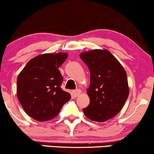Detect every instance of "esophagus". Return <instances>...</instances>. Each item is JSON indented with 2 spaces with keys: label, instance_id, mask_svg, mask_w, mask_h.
<instances>
[{
  "label": "esophagus",
  "instance_id": "34e87169",
  "mask_svg": "<svg viewBox=\"0 0 154 154\" xmlns=\"http://www.w3.org/2000/svg\"><path fill=\"white\" fill-rule=\"evenodd\" d=\"M73 94L75 97L79 96V95L81 94V91H80V90H76V91H73Z\"/></svg>",
  "mask_w": 154,
  "mask_h": 154
}]
</instances>
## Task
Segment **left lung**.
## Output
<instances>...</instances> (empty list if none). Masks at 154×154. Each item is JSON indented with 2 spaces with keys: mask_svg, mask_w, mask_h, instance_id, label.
Masks as SVG:
<instances>
[{
  "mask_svg": "<svg viewBox=\"0 0 154 154\" xmlns=\"http://www.w3.org/2000/svg\"><path fill=\"white\" fill-rule=\"evenodd\" d=\"M79 57L91 73L87 90L90 103L83 112L91 120L104 122L116 116L128 99L130 89L126 71L106 49L82 52Z\"/></svg>",
  "mask_w": 154,
  "mask_h": 154,
  "instance_id": "1",
  "label": "left lung"
}]
</instances>
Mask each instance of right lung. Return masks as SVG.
Instances as JSON below:
<instances>
[{
  "label": "right lung",
  "mask_w": 154,
  "mask_h": 154,
  "mask_svg": "<svg viewBox=\"0 0 154 154\" xmlns=\"http://www.w3.org/2000/svg\"><path fill=\"white\" fill-rule=\"evenodd\" d=\"M66 53L44 54L29 61L17 77L18 100L27 115L39 122L59 114L71 95L61 88L63 77L59 68Z\"/></svg>",
  "instance_id": "1"
}]
</instances>
